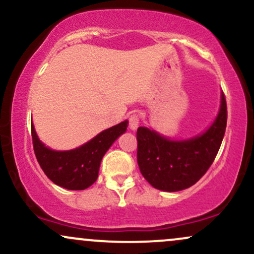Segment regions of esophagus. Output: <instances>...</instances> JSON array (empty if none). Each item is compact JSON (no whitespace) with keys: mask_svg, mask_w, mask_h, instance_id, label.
Listing matches in <instances>:
<instances>
[{"mask_svg":"<svg viewBox=\"0 0 254 254\" xmlns=\"http://www.w3.org/2000/svg\"><path fill=\"white\" fill-rule=\"evenodd\" d=\"M138 124H139L138 116L131 115L129 117V127H130V129L132 131H135L137 127H138Z\"/></svg>","mask_w":254,"mask_h":254,"instance_id":"esophagus-1","label":"esophagus"}]
</instances>
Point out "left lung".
Segmentation results:
<instances>
[{"mask_svg":"<svg viewBox=\"0 0 254 254\" xmlns=\"http://www.w3.org/2000/svg\"><path fill=\"white\" fill-rule=\"evenodd\" d=\"M227 105L223 92L216 118L202 133L172 139L145 127L137 129V164L157 190L177 192L194 185L209 170L224 136Z\"/></svg>","mask_w":254,"mask_h":254,"instance_id":"obj_1","label":"left lung"}]
</instances>
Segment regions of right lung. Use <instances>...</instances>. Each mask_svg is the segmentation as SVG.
<instances>
[{
  "label": "right lung",
  "instance_id": "obj_1",
  "mask_svg": "<svg viewBox=\"0 0 254 254\" xmlns=\"http://www.w3.org/2000/svg\"><path fill=\"white\" fill-rule=\"evenodd\" d=\"M124 121L101 131L88 142L70 150H54L38 137L31 123L32 139L37 160L49 179L66 190H84L98 179L101 160L119 136L127 131Z\"/></svg>",
  "mask_w": 254,
  "mask_h": 254
}]
</instances>
